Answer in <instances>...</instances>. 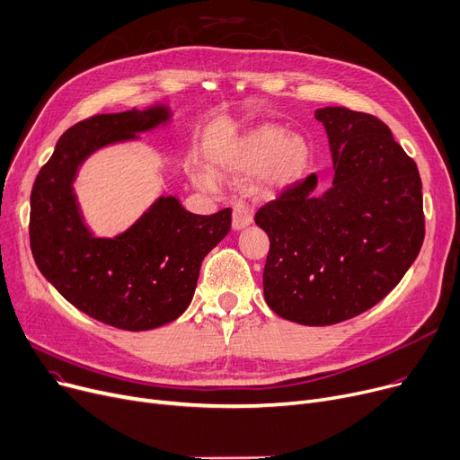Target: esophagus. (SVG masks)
I'll use <instances>...</instances> for the list:
<instances>
[{"label": "esophagus", "mask_w": 460, "mask_h": 460, "mask_svg": "<svg viewBox=\"0 0 460 460\" xmlns=\"http://www.w3.org/2000/svg\"><path fill=\"white\" fill-rule=\"evenodd\" d=\"M254 221V211L251 206L247 204H235L234 211H232V228L234 230H243L251 226Z\"/></svg>", "instance_id": "34e87169"}]
</instances>
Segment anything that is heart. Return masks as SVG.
Segmentation results:
<instances>
[{
    "mask_svg": "<svg viewBox=\"0 0 460 460\" xmlns=\"http://www.w3.org/2000/svg\"><path fill=\"white\" fill-rule=\"evenodd\" d=\"M312 165V146L301 133H288L282 126L254 128L235 143L225 161V169L243 176L260 174L261 193L277 197L299 185ZM195 181L215 187L209 171H197Z\"/></svg>",
    "mask_w": 460,
    "mask_h": 460,
    "instance_id": "heart-1",
    "label": "heart"
}]
</instances>
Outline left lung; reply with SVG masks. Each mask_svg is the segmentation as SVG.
I'll use <instances>...</instances> for the list:
<instances>
[{
  "label": "left lung",
  "mask_w": 460,
  "mask_h": 460,
  "mask_svg": "<svg viewBox=\"0 0 460 460\" xmlns=\"http://www.w3.org/2000/svg\"><path fill=\"white\" fill-rule=\"evenodd\" d=\"M327 131L334 180L312 176L256 213L271 241L263 295L275 314L308 327L355 317L399 284L420 254L425 219L414 161L390 128L347 107L315 111Z\"/></svg>",
  "instance_id": "1"
}]
</instances>
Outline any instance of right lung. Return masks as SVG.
<instances>
[{
  "instance_id": "add662e5",
  "label": "right lung",
  "mask_w": 460,
  "mask_h": 460,
  "mask_svg": "<svg viewBox=\"0 0 460 460\" xmlns=\"http://www.w3.org/2000/svg\"><path fill=\"white\" fill-rule=\"evenodd\" d=\"M172 122L167 103L96 115L66 129L31 191L30 241L42 277L77 310L122 331H150L178 319L191 305L206 254L225 239L232 209L187 211L174 195L111 237L85 223L74 181L96 152L139 141Z\"/></svg>"
}]
</instances>
